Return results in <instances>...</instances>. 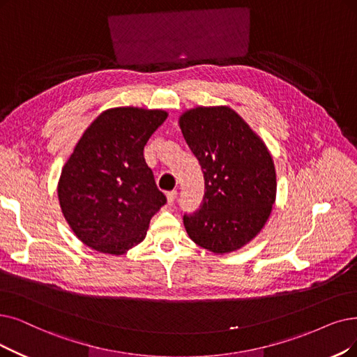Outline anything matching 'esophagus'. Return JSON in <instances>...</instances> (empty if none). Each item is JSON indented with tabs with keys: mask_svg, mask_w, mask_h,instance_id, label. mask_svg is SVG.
Wrapping results in <instances>:
<instances>
[{
	"mask_svg": "<svg viewBox=\"0 0 357 357\" xmlns=\"http://www.w3.org/2000/svg\"><path fill=\"white\" fill-rule=\"evenodd\" d=\"M176 197H177V190L168 192V193H167V202H168L169 205H173L174 201H176Z\"/></svg>",
	"mask_w": 357,
	"mask_h": 357,
	"instance_id": "obj_1",
	"label": "esophagus"
}]
</instances>
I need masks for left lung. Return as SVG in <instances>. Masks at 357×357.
Here are the masks:
<instances>
[{"instance_id":"1","label":"left lung","mask_w":357,"mask_h":357,"mask_svg":"<svg viewBox=\"0 0 357 357\" xmlns=\"http://www.w3.org/2000/svg\"><path fill=\"white\" fill-rule=\"evenodd\" d=\"M178 126L205 178L202 205L193 215H184V228L197 246L212 253L238 250L261 233L273 212V155L230 107L186 109Z\"/></svg>"}]
</instances>
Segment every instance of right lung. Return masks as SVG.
<instances>
[{
	"instance_id": "right-lung-1",
	"label": "right lung",
	"mask_w": 357,
	"mask_h": 357,
	"mask_svg": "<svg viewBox=\"0 0 357 357\" xmlns=\"http://www.w3.org/2000/svg\"><path fill=\"white\" fill-rule=\"evenodd\" d=\"M164 109L116 107L91 123L59 180V201L71 231L88 248L124 255L146 237L165 205L144 148L165 121Z\"/></svg>"
}]
</instances>
